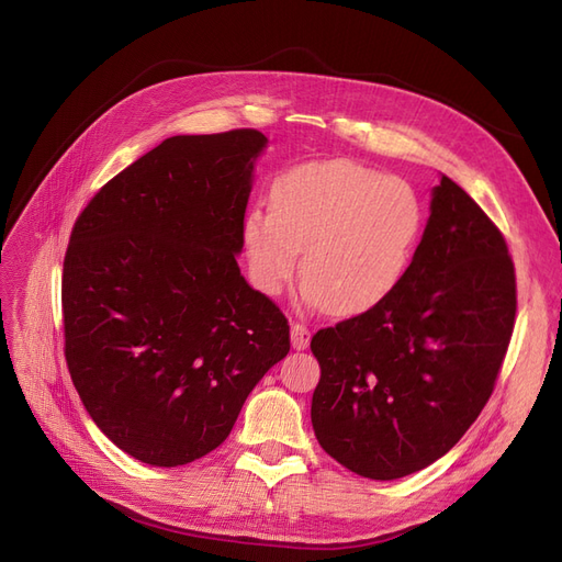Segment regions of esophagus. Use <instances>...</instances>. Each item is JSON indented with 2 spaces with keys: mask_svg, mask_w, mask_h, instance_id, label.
<instances>
[{
  "mask_svg": "<svg viewBox=\"0 0 562 562\" xmlns=\"http://www.w3.org/2000/svg\"><path fill=\"white\" fill-rule=\"evenodd\" d=\"M310 339H312V330L304 326V323H293L291 326V342H293V349H297V351H302V349H307L310 347Z\"/></svg>",
  "mask_w": 562,
  "mask_h": 562,
  "instance_id": "1",
  "label": "esophagus"
}]
</instances>
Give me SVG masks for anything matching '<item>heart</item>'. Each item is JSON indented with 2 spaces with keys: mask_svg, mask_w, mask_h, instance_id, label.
Returning <instances> with one entry per match:
<instances>
[{
  "mask_svg": "<svg viewBox=\"0 0 562 562\" xmlns=\"http://www.w3.org/2000/svg\"><path fill=\"white\" fill-rule=\"evenodd\" d=\"M271 209L252 206L241 227L248 277L274 297L293 281L300 250L304 297L356 316L396 293L424 229L411 182L347 159L307 161L271 182Z\"/></svg>",
  "mask_w": 562,
  "mask_h": 562,
  "instance_id": "b5f03b06",
  "label": "heart"
}]
</instances>
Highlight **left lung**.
Instances as JSON below:
<instances>
[{"mask_svg":"<svg viewBox=\"0 0 562 562\" xmlns=\"http://www.w3.org/2000/svg\"><path fill=\"white\" fill-rule=\"evenodd\" d=\"M516 304L504 234L443 176L396 293L312 337L321 366L312 424L321 448L372 481L434 464L495 391Z\"/></svg>","mask_w":562,"mask_h":562,"instance_id":"obj_1","label":"left lung"}]
</instances>
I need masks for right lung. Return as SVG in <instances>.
<instances>
[{"label":"right lung","mask_w":562,"mask_h":562,"mask_svg":"<svg viewBox=\"0 0 562 562\" xmlns=\"http://www.w3.org/2000/svg\"><path fill=\"white\" fill-rule=\"evenodd\" d=\"M265 145L255 128L173 135L100 187L72 227L67 370L98 429L145 464L215 450L291 351L288 318L236 265Z\"/></svg>","instance_id":"right-lung-1"}]
</instances>
